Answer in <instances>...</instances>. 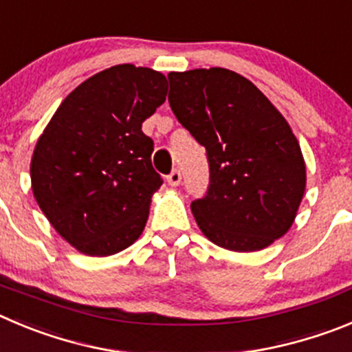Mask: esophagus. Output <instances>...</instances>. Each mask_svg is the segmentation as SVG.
Listing matches in <instances>:
<instances>
[{"mask_svg": "<svg viewBox=\"0 0 352 352\" xmlns=\"http://www.w3.org/2000/svg\"><path fill=\"white\" fill-rule=\"evenodd\" d=\"M167 183H169L170 186H178L179 183H182V173H179V170H173V173L167 176Z\"/></svg>", "mask_w": 352, "mask_h": 352, "instance_id": "obj_1", "label": "esophagus"}]
</instances>
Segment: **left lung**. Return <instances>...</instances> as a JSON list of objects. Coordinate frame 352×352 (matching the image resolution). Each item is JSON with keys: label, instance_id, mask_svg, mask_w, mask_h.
<instances>
[{"label": "left lung", "instance_id": "obj_1", "mask_svg": "<svg viewBox=\"0 0 352 352\" xmlns=\"http://www.w3.org/2000/svg\"><path fill=\"white\" fill-rule=\"evenodd\" d=\"M169 104L208 151L209 188L192 202L216 246L260 251L295 221L305 162L292 127L256 85L225 67L169 73Z\"/></svg>", "mask_w": 352, "mask_h": 352}]
</instances>
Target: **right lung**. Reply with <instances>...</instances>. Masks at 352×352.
Returning a JSON list of instances; mask_svg holds the SVG:
<instances>
[{"label":"right lung","instance_id":"1","mask_svg":"<svg viewBox=\"0 0 352 352\" xmlns=\"http://www.w3.org/2000/svg\"><path fill=\"white\" fill-rule=\"evenodd\" d=\"M166 94L159 71L108 67L80 83L38 138L31 159L34 199L80 253L109 256L143 234L162 178L141 125Z\"/></svg>","mask_w":352,"mask_h":352}]
</instances>
